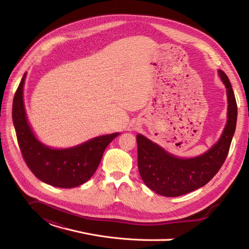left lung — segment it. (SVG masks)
I'll return each instance as SVG.
<instances>
[{
    "mask_svg": "<svg viewBox=\"0 0 249 249\" xmlns=\"http://www.w3.org/2000/svg\"><path fill=\"white\" fill-rule=\"evenodd\" d=\"M218 76L227 88L228 120L220 138L205 153L180 158L142 134L137 135L138 169L144 184L157 194L177 197L205 186L224 163L236 130L237 103L231 82L221 70Z\"/></svg>",
    "mask_w": 249,
    "mask_h": 249,
    "instance_id": "8db88e82",
    "label": "left lung"
}]
</instances>
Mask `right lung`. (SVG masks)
Listing matches in <instances>:
<instances>
[{
  "mask_svg": "<svg viewBox=\"0 0 249 249\" xmlns=\"http://www.w3.org/2000/svg\"><path fill=\"white\" fill-rule=\"evenodd\" d=\"M24 73L14 94L12 120L22 157L34 176L58 188H74L93 176L105 149L119 133L102 135L66 148L51 147L36 137L27 117L24 102Z\"/></svg>",
  "mask_w": 249,
  "mask_h": 249,
  "instance_id": "right-lung-1",
  "label": "right lung"
}]
</instances>
